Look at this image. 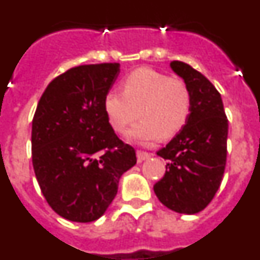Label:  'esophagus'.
Returning <instances> with one entry per match:
<instances>
[{"instance_id":"1","label":"esophagus","mask_w":260,"mask_h":260,"mask_svg":"<svg viewBox=\"0 0 260 260\" xmlns=\"http://www.w3.org/2000/svg\"><path fill=\"white\" fill-rule=\"evenodd\" d=\"M150 156H151V153H148V152H144V151H137L138 162L144 161V160H147V158L150 157Z\"/></svg>"}]
</instances>
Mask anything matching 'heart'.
Returning a JSON list of instances; mask_svg holds the SVG:
<instances>
[{
	"label": "heart",
	"mask_w": 260,
	"mask_h": 260,
	"mask_svg": "<svg viewBox=\"0 0 260 260\" xmlns=\"http://www.w3.org/2000/svg\"><path fill=\"white\" fill-rule=\"evenodd\" d=\"M139 117L142 119L127 133L128 139L150 143L172 138L182 130L191 110V93L178 78L152 70L137 69L122 82V92L109 91L104 96V112L117 133L125 132Z\"/></svg>",
	"instance_id": "b5f03b06"
}]
</instances>
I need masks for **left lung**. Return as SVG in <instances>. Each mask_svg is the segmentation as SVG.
Segmentation results:
<instances>
[{"instance_id": "8db88e82", "label": "left lung", "mask_w": 260, "mask_h": 260, "mask_svg": "<svg viewBox=\"0 0 260 260\" xmlns=\"http://www.w3.org/2000/svg\"><path fill=\"white\" fill-rule=\"evenodd\" d=\"M171 68L189 87L191 110L182 130L157 151L168 162L153 191L169 210L194 215L207 207L221 183L228 119L221 95L207 78L185 62L172 61Z\"/></svg>"}]
</instances>
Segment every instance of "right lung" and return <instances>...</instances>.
<instances>
[{
    "mask_svg": "<svg viewBox=\"0 0 260 260\" xmlns=\"http://www.w3.org/2000/svg\"><path fill=\"white\" fill-rule=\"evenodd\" d=\"M119 63L82 65L48 84L32 119V165L41 192L63 219L91 222L104 215L119 178L137 164L116 135L104 96Z\"/></svg>",
    "mask_w": 260,
    "mask_h": 260,
    "instance_id": "obj_1",
    "label": "right lung"
}]
</instances>
